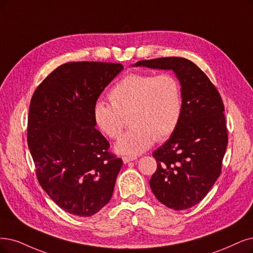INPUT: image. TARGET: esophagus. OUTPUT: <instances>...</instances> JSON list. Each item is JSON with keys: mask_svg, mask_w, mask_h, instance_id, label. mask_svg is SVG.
<instances>
[{"mask_svg": "<svg viewBox=\"0 0 253 253\" xmlns=\"http://www.w3.org/2000/svg\"><path fill=\"white\" fill-rule=\"evenodd\" d=\"M122 160H123V163H124V164H128V163H130V162H132V161H134V160H135V157H130V156H124L123 158H122Z\"/></svg>", "mask_w": 253, "mask_h": 253, "instance_id": "34e87169", "label": "esophagus"}]
</instances>
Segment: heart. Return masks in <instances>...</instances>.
Listing matches in <instances>:
<instances>
[{"label": "heart", "mask_w": 253, "mask_h": 253, "mask_svg": "<svg viewBox=\"0 0 253 253\" xmlns=\"http://www.w3.org/2000/svg\"><path fill=\"white\" fill-rule=\"evenodd\" d=\"M111 105L98 101L92 107L95 126L109 138H117L123 129V117L129 115L132 128L115 145L119 154L138 155L156 139L173 134L182 112L180 83L171 74L133 73L118 82L109 92Z\"/></svg>", "instance_id": "b5f03b06"}]
</instances>
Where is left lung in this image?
Returning a JSON list of instances; mask_svg holds the SVG:
<instances>
[{
	"label": "left lung",
	"instance_id": "1",
	"mask_svg": "<svg viewBox=\"0 0 253 253\" xmlns=\"http://www.w3.org/2000/svg\"><path fill=\"white\" fill-rule=\"evenodd\" d=\"M132 67L171 70L179 80L181 118L170 138L153 152L157 169L149 183L166 207L190 209L208 195L221 173L228 138L220 93L189 59L141 60Z\"/></svg>",
	"mask_w": 253,
	"mask_h": 253
}]
</instances>
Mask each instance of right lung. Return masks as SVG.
Returning a JSON list of instances; mask_svg holds the SVG:
<instances>
[{
    "instance_id": "add662e5",
    "label": "right lung",
    "mask_w": 253,
    "mask_h": 253,
    "mask_svg": "<svg viewBox=\"0 0 253 253\" xmlns=\"http://www.w3.org/2000/svg\"><path fill=\"white\" fill-rule=\"evenodd\" d=\"M120 63L69 62L34 91L28 146L40 184L60 209L90 217L109 202L123 162L95 127L92 107L123 71Z\"/></svg>"
}]
</instances>
